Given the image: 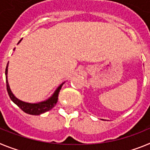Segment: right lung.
<instances>
[{
  "instance_id": "add662e5",
  "label": "right lung",
  "mask_w": 150,
  "mask_h": 150,
  "mask_svg": "<svg viewBox=\"0 0 150 150\" xmlns=\"http://www.w3.org/2000/svg\"><path fill=\"white\" fill-rule=\"evenodd\" d=\"M22 40H20L19 42ZM18 42V43H19ZM7 67H8V64H6V71H5V74H6V90H7L8 95L10 96V99L13 100L17 106H18L19 108H20L22 110H23L24 112L28 113V114L30 115H40L41 113H43V112H46V111L50 110L52 108H53L55 107V105L56 104V103L58 102V99H59V91H60L61 88H62V85L64 83H62L59 88H57L56 91H55V93L52 95V96L51 98L48 99V100H45V101L40 102V103H38V104H30V103H26V102H23L22 100H18V98H16L13 94L12 93L11 90H10V86H9V83L7 81Z\"/></svg>"
}]
</instances>
